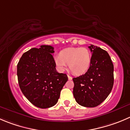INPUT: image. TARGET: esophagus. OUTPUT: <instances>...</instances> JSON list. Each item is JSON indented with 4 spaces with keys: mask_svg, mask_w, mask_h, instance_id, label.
Instances as JSON below:
<instances>
[{
    "mask_svg": "<svg viewBox=\"0 0 130 130\" xmlns=\"http://www.w3.org/2000/svg\"><path fill=\"white\" fill-rule=\"evenodd\" d=\"M68 79L70 80H72V77H71V76H70V75H68Z\"/></svg>",
    "mask_w": 130,
    "mask_h": 130,
    "instance_id": "obj_1",
    "label": "esophagus"
}]
</instances>
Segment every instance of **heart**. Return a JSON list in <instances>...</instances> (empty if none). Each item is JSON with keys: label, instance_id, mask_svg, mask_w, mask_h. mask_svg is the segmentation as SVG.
Segmentation results:
<instances>
[{"label": "heart", "instance_id": "b5f03b06", "mask_svg": "<svg viewBox=\"0 0 130 130\" xmlns=\"http://www.w3.org/2000/svg\"><path fill=\"white\" fill-rule=\"evenodd\" d=\"M91 57V53L86 48H69L54 57V62L59 71H64L68 64L74 74L82 75L89 68Z\"/></svg>", "mask_w": 130, "mask_h": 130}]
</instances>
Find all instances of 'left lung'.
Returning a JSON list of instances; mask_svg holds the SVG:
<instances>
[{"instance_id":"1","label":"left lung","mask_w":130,"mask_h":130,"mask_svg":"<svg viewBox=\"0 0 130 130\" xmlns=\"http://www.w3.org/2000/svg\"><path fill=\"white\" fill-rule=\"evenodd\" d=\"M90 67L81 76L73 78V96L81 106L95 107L109 95L113 85V65L107 51L91 44Z\"/></svg>"}]
</instances>
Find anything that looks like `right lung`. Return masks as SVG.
I'll return each instance as SVG.
<instances>
[{
    "label": "right lung",
    "mask_w": 130,
    "mask_h": 130,
    "mask_svg": "<svg viewBox=\"0 0 130 130\" xmlns=\"http://www.w3.org/2000/svg\"><path fill=\"white\" fill-rule=\"evenodd\" d=\"M54 50L50 45L33 48L22 55L17 65L22 93L32 104L41 108H50L57 103L60 91L68 80L66 74L57 71Z\"/></svg>",
    "instance_id": "obj_1"
}]
</instances>
